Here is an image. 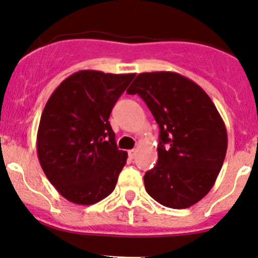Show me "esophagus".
<instances>
[{
  "label": "esophagus",
  "mask_w": 258,
  "mask_h": 258,
  "mask_svg": "<svg viewBox=\"0 0 258 258\" xmlns=\"http://www.w3.org/2000/svg\"><path fill=\"white\" fill-rule=\"evenodd\" d=\"M136 154H137V151L136 150H130L128 151V157H130V158H135V157H136Z\"/></svg>",
  "instance_id": "obj_1"
}]
</instances>
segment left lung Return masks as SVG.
<instances>
[{
    "mask_svg": "<svg viewBox=\"0 0 258 258\" xmlns=\"http://www.w3.org/2000/svg\"><path fill=\"white\" fill-rule=\"evenodd\" d=\"M127 93L142 97L161 130L146 191L167 208L197 204L215 184L226 156V127L214 102L193 80L173 72L141 73Z\"/></svg>",
    "mask_w": 258,
    "mask_h": 258,
    "instance_id": "obj_1",
    "label": "left lung"
}]
</instances>
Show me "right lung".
<instances>
[{
    "label": "right lung",
    "instance_id": "right-lung-1",
    "mask_svg": "<svg viewBox=\"0 0 258 258\" xmlns=\"http://www.w3.org/2000/svg\"><path fill=\"white\" fill-rule=\"evenodd\" d=\"M134 78L80 70L45 104L37 134L38 159L48 180L74 204H95L115 189L127 152L116 146L108 117Z\"/></svg>",
    "mask_w": 258,
    "mask_h": 258
}]
</instances>
